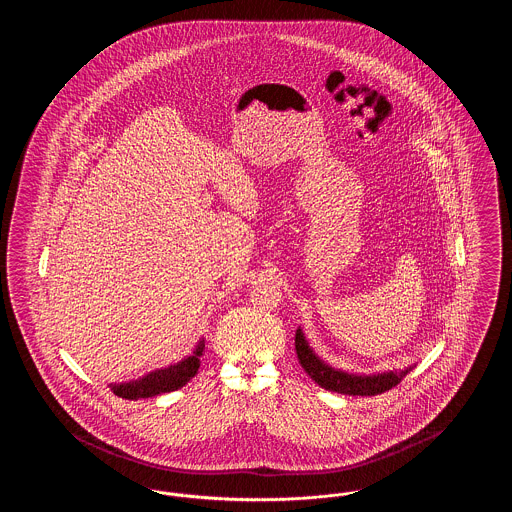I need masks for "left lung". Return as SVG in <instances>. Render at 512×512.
Masks as SVG:
<instances>
[{"label": "left lung", "instance_id": "obj_1", "mask_svg": "<svg viewBox=\"0 0 512 512\" xmlns=\"http://www.w3.org/2000/svg\"><path fill=\"white\" fill-rule=\"evenodd\" d=\"M295 351L297 359L303 366V370L317 382L320 388L328 391H336L343 395H378L397 386L411 370L413 366L405 370H388L378 374H349L338 370L334 366L326 365L317 353L309 347V341L305 340L301 328L295 332Z\"/></svg>", "mask_w": 512, "mask_h": 512}]
</instances>
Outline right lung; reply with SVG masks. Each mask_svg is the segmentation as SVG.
<instances>
[{
	"label": "right lung",
	"mask_w": 512,
	"mask_h": 512,
	"mask_svg": "<svg viewBox=\"0 0 512 512\" xmlns=\"http://www.w3.org/2000/svg\"><path fill=\"white\" fill-rule=\"evenodd\" d=\"M203 349H205V340L199 341L195 345L194 353L190 357L182 359L180 363L167 366V368L151 370L138 380H130V382H122V384H109V388L115 395H119L122 399H130V401L178 390V388L186 386L197 374L199 357L203 355Z\"/></svg>",
	"instance_id": "obj_1"
}]
</instances>
